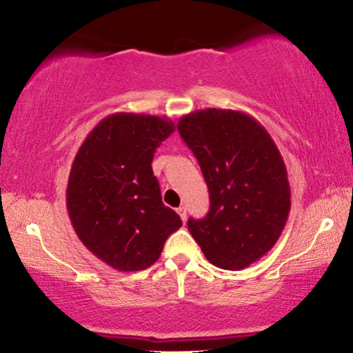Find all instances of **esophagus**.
Instances as JSON below:
<instances>
[{"mask_svg": "<svg viewBox=\"0 0 353 353\" xmlns=\"http://www.w3.org/2000/svg\"><path fill=\"white\" fill-rule=\"evenodd\" d=\"M176 212H178V215H180L181 216V220L183 221H186V207L185 205H180V207H178V209H176Z\"/></svg>", "mask_w": 353, "mask_h": 353, "instance_id": "1", "label": "esophagus"}]
</instances>
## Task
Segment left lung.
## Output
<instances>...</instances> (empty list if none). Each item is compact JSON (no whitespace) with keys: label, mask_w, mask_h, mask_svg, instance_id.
Masks as SVG:
<instances>
[{"label":"left lung","mask_w":353,"mask_h":353,"mask_svg":"<svg viewBox=\"0 0 353 353\" xmlns=\"http://www.w3.org/2000/svg\"><path fill=\"white\" fill-rule=\"evenodd\" d=\"M209 188L210 210L188 220L205 259L243 270L276 244L291 210L288 172L270 133L249 114L202 109L178 122Z\"/></svg>","instance_id":"8db88e82"}]
</instances>
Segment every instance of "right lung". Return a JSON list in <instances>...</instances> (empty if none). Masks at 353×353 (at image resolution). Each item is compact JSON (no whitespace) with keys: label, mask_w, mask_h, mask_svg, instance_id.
Instances as JSON below:
<instances>
[{"label":"right lung","mask_w":353,"mask_h":353,"mask_svg":"<svg viewBox=\"0 0 353 353\" xmlns=\"http://www.w3.org/2000/svg\"><path fill=\"white\" fill-rule=\"evenodd\" d=\"M175 132L170 119L117 112L101 120L72 163L65 201L72 226L91 254L119 272L161 257L183 225L162 202L152 157Z\"/></svg>","instance_id":"1"}]
</instances>
